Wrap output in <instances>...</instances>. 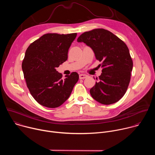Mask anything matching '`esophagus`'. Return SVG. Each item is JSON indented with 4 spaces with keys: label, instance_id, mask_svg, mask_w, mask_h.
<instances>
[{
    "label": "esophagus",
    "instance_id": "1",
    "mask_svg": "<svg viewBox=\"0 0 155 155\" xmlns=\"http://www.w3.org/2000/svg\"><path fill=\"white\" fill-rule=\"evenodd\" d=\"M87 77V75H85V74H80V75H79L80 79H84V78H86Z\"/></svg>",
    "mask_w": 155,
    "mask_h": 155
}]
</instances>
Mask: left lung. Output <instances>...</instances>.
Returning a JSON list of instances; mask_svg holds the SVG:
<instances>
[{
  "label": "left lung",
  "instance_id": "obj_1",
  "mask_svg": "<svg viewBox=\"0 0 155 155\" xmlns=\"http://www.w3.org/2000/svg\"><path fill=\"white\" fill-rule=\"evenodd\" d=\"M77 41L84 42L94 52L103 68L99 81L90 90L91 96L104 105L114 104L126 93L130 80L133 62L126 43L102 28L84 32Z\"/></svg>",
  "mask_w": 155,
  "mask_h": 155
}]
</instances>
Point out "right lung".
<instances>
[{
  "instance_id": "add662e5",
  "label": "right lung",
  "mask_w": 155,
  "mask_h": 155,
  "mask_svg": "<svg viewBox=\"0 0 155 155\" xmlns=\"http://www.w3.org/2000/svg\"><path fill=\"white\" fill-rule=\"evenodd\" d=\"M77 33H48L27 48L22 62L24 77L31 94L40 105L56 108L67 100L78 81L76 72L62 75L56 70L68 59V51Z\"/></svg>"
}]
</instances>
